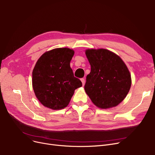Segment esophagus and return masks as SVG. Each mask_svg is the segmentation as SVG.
<instances>
[{
  "label": "esophagus",
  "instance_id": "34e87169",
  "mask_svg": "<svg viewBox=\"0 0 155 155\" xmlns=\"http://www.w3.org/2000/svg\"><path fill=\"white\" fill-rule=\"evenodd\" d=\"M81 81H82V85H85V79H84V78H81Z\"/></svg>",
  "mask_w": 155,
  "mask_h": 155
}]
</instances>
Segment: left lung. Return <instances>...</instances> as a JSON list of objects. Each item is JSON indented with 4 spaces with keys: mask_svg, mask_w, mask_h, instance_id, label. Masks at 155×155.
<instances>
[{
    "mask_svg": "<svg viewBox=\"0 0 155 155\" xmlns=\"http://www.w3.org/2000/svg\"><path fill=\"white\" fill-rule=\"evenodd\" d=\"M85 54L91 66L84 87L87 94L99 108L116 106L131 85L126 65L119 56L105 49L87 50Z\"/></svg>",
    "mask_w": 155,
    "mask_h": 155,
    "instance_id": "left-lung-1",
    "label": "left lung"
}]
</instances>
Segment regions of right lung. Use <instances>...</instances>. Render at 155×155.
<instances>
[{
  "label": "right lung",
  "instance_id": "1",
  "mask_svg": "<svg viewBox=\"0 0 155 155\" xmlns=\"http://www.w3.org/2000/svg\"><path fill=\"white\" fill-rule=\"evenodd\" d=\"M73 54L69 48H56L38 60L32 71V87L44 106L53 110L66 107L75 89L82 86L70 68Z\"/></svg>",
  "mask_w": 155,
  "mask_h": 155
}]
</instances>
